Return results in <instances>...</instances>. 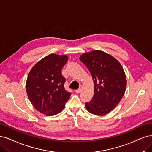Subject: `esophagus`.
Listing matches in <instances>:
<instances>
[{"label": "esophagus", "mask_w": 152, "mask_h": 152, "mask_svg": "<svg viewBox=\"0 0 152 152\" xmlns=\"http://www.w3.org/2000/svg\"><path fill=\"white\" fill-rule=\"evenodd\" d=\"M83 88V87L82 86H80L79 88L76 90V93H77V94H79V93H80L82 91Z\"/></svg>", "instance_id": "obj_1"}]
</instances>
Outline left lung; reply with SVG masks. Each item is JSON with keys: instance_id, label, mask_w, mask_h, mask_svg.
I'll list each match as a JSON object with an SVG mask.
<instances>
[{"instance_id": "obj_1", "label": "left lung", "mask_w": 152, "mask_h": 152, "mask_svg": "<svg viewBox=\"0 0 152 152\" xmlns=\"http://www.w3.org/2000/svg\"><path fill=\"white\" fill-rule=\"evenodd\" d=\"M80 59L90 72L94 84V95L86 103V110L96 115L109 113L124 95L127 81L123 67L113 56L99 50L83 53Z\"/></svg>"}]
</instances>
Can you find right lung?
Listing matches in <instances>:
<instances>
[{"instance_id": "add662e5", "label": "right lung", "mask_w": 152, "mask_h": 152, "mask_svg": "<svg viewBox=\"0 0 152 152\" xmlns=\"http://www.w3.org/2000/svg\"><path fill=\"white\" fill-rule=\"evenodd\" d=\"M67 60L66 55L50 53L37 62L27 77L28 99L37 110L47 116L60 113L71 95L64 88L66 79L61 73Z\"/></svg>"}]
</instances>
